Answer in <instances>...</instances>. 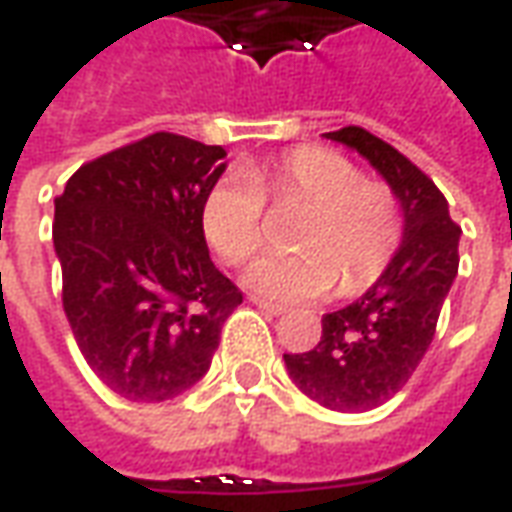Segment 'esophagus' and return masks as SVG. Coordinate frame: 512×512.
I'll return each instance as SVG.
<instances>
[{
	"instance_id": "esophagus-1",
	"label": "esophagus",
	"mask_w": 512,
	"mask_h": 512,
	"mask_svg": "<svg viewBox=\"0 0 512 512\" xmlns=\"http://www.w3.org/2000/svg\"><path fill=\"white\" fill-rule=\"evenodd\" d=\"M252 304L255 307H260L263 312H268V315H285V307L282 304H274V301H266V299H260V296H252Z\"/></svg>"
}]
</instances>
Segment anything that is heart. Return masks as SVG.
<instances>
[{"mask_svg": "<svg viewBox=\"0 0 512 512\" xmlns=\"http://www.w3.org/2000/svg\"><path fill=\"white\" fill-rule=\"evenodd\" d=\"M310 202L299 230V252H268L246 268L244 282L277 301H312L365 290L392 263L400 246V211L381 183L362 180L351 158L326 147H290L282 156L235 169L216 180L202 202V230L227 263H244L263 244L266 197Z\"/></svg>", "mask_w": 512, "mask_h": 512, "instance_id": "b5f03b06", "label": "heart"}]
</instances>
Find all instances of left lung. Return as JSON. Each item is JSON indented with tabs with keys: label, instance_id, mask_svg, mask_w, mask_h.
I'll return each instance as SVG.
<instances>
[{
	"label": "left lung",
	"instance_id": "1",
	"mask_svg": "<svg viewBox=\"0 0 512 512\" xmlns=\"http://www.w3.org/2000/svg\"><path fill=\"white\" fill-rule=\"evenodd\" d=\"M323 136L367 158L403 211V241L384 274L348 307L323 315L312 351L285 354L288 376L304 395L359 414L395 397L422 362L458 274L461 227L436 183L384 139L359 126Z\"/></svg>",
	"mask_w": 512,
	"mask_h": 512
}]
</instances>
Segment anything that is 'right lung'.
<instances>
[{
  "mask_svg": "<svg viewBox=\"0 0 512 512\" xmlns=\"http://www.w3.org/2000/svg\"><path fill=\"white\" fill-rule=\"evenodd\" d=\"M224 158L158 131L79 167L54 200L62 307L87 365L126 400L161 403L197 384L244 301L202 230Z\"/></svg>",
  "mask_w": 512,
  "mask_h": 512,
  "instance_id": "obj_1",
  "label": "right lung"
}]
</instances>
